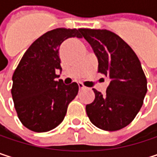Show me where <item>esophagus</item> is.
<instances>
[{
    "instance_id": "obj_1",
    "label": "esophagus",
    "mask_w": 157,
    "mask_h": 157,
    "mask_svg": "<svg viewBox=\"0 0 157 157\" xmlns=\"http://www.w3.org/2000/svg\"><path fill=\"white\" fill-rule=\"evenodd\" d=\"M78 86H79V89L80 90H83V89H85L86 87L82 84V83H78Z\"/></svg>"
}]
</instances>
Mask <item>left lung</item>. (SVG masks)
I'll use <instances>...</instances> for the list:
<instances>
[{
    "label": "left lung",
    "mask_w": 157,
    "mask_h": 157,
    "mask_svg": "<svg viewBox=\"0 0 157 157\" xmlns=\"http://www.w3.org/2000/svg\"><path fill=\"white\" fill-rule=\"evenodd\" d=\"M80 33L97 57L98 72L110 79L105 94L93 89L95 98L86 105V113L102 130H120L135 119L147 92L141 63L132 48L110 31L81 29Z\"/></svg>",
    "instance_id": "1"
}]
</instances>
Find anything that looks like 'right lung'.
Returning <instances> with one entry per match:
<instances>
[{"label": "right lung", "instance_id": "add662e5", "mask_svg": "<svg viewBox=\"0 0 157 157\" xmlns=\"http://www.w3.org/2000/svg\"><path fill=\"white\" fill-rule=\"evenodd\" d=\"M81 29L57 28L34 41L24 52L13 75L12 95L18 117L28 129L44 133L63 120L78 84L69 85L55 74L62 71L59 47L68 38H82Z\"/></svg>", "mask_w": 157, "mask_h": 157}]
</instances>
